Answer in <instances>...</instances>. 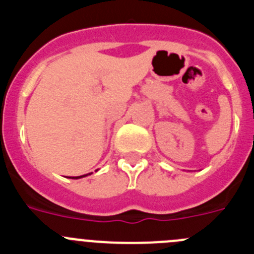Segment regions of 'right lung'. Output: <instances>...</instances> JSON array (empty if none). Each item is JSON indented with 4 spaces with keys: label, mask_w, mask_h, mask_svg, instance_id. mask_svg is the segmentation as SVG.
Wrapping results in <instances>:
<instances>
[{
    "label": "right lung",
    "mask_w": 254,
    "mask_h": 254,
    "mask_svg": "<svg viewBox=\"0 0 254 254\" xmlns=\"http://www.w3.org/2000/svg\"><path fill=\"white\" fill-rule=\"evenodd\" d=\"M87 174H85V176H80V177H72L73 179H78V178H82V177H86ZM69 178H71V177H69Z\"/></svg>",
    "instance_id": "right-lung-1"
}]
</instances>
